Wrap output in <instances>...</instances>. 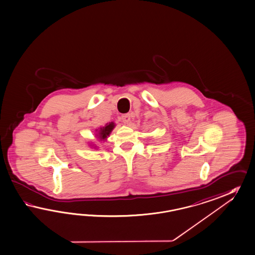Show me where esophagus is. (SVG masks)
Returning a JSON list of instances; mask_svg holds the SVG:
<instances>
[{
	"label": "esophagus",
	"mask_w": 255,
	"mask_h": 255,
	"mask_svg": "<svg viewBox=\"0 0 255 255\" xmlns=\"http://www.w3.org/2000/svg\"><path fill=\"white\" fill-rule=\"evenodd\" d=\"M122 121L124 122L125 124H128L130 121V116L128 114H126L122 116Z\"/></svg>",
	"instance_id": "esophagus-1"
}]
</instances>
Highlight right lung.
I'll list each match as a JSON object with an SVG mask.
<instances>
[{"label":"right lung","mask_w":255,"mask_h":255,"mask_svg":"<svg viewBox=\"0 0 255 255\" xmlns=\"http://www.w3.org/2000/svg\"><path fill=\"white\" fill-rule=\"evenodd\" d=\"M115 128H116V123L110 122L109 124L105 125V127L100 128L99 129H96V131H98V132L95 134V136H96V137L98 138L100 141H105L107 139V137L110 136L112 131H113ZM92 146L93 147V145H92ZM96 147L97 146H94L93 148L96 149Z\"/></svg>","instance_id":"add662e5"}]
</instances>
